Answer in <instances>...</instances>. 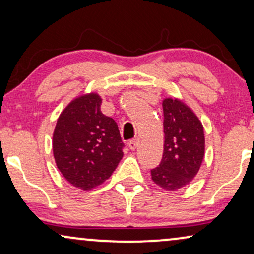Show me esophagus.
Wrapping results in <instances>:
<instances>
[{"instance_id":"34e87169","label":"esophagus","mask_w":254,"mask_h":254,"mask_svg":"<svg viewBox=\"0 0 254 254\" xmlns=\"http://www.w3.org/2000/svg\"><path fill=\"white\" fill-rule=\"evenodd\" d=\"M137 145H138L137 138H134V140H130L129 142H128V147H129L131 150H135V149L137 148Z\"/></svg>"}]
</instances>
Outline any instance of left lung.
<instances>
[{"mask_svg": "<svg viewBox=\"0 0 254 254\" xmlns=\"http://www.w3.org/2000/svg\"><path fill=\"white\" fill-rule=\"evenodd\" d=\"M164 151L151 179L162 189L176 190L189 185L204 156L203 126L195 113L179 99L163 100Z\"/></svg>", "mask_w": 254, "mask_h": 254, "instance_id": "left-lung-1", "label": "left lung"}]
</instances>
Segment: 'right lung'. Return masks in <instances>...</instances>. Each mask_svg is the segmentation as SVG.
I'll use <instances>...</instances> for the list:
<instances>
[{
  "mask_svg": "<svg viewBox=\"0 0 254 254\" xmlns=\"http://www.w3.org/2000/svg\"><path fill=\"white\" fill-rule=\"evenodd\" d=\"M100 105L102 98L93 92L74 99L62 111L53 133L58 169L84 190L109 179L124 156L118 125L102 113Z\"/></svg>",
  "mask_w": 254,
  "mask_h": 254,
  "instance_id": "add662e5",
  "label": "right lung"
}]
</instances>
